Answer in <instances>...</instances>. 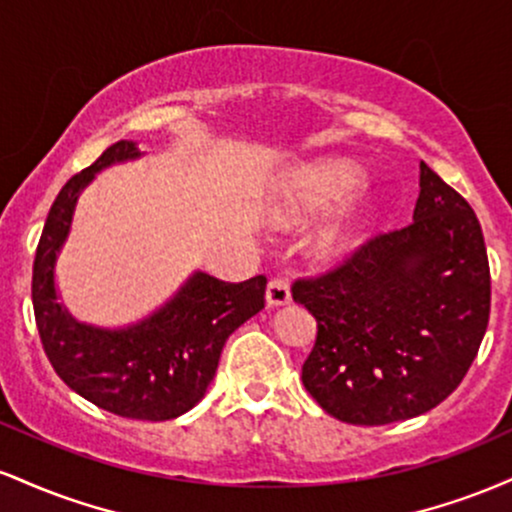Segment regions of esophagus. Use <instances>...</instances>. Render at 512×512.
I'll return each instance as SVG.
<instances>
[{"label": "esophagus", "mask_w": 512, "mask_h": 512, "mask_svg": "<svg viewBox=\"0 0 512 512\" xmlns=\"http://www.w3.org/2000/svg\"><path fill=\"white\" fill-rule=\"evenodd\" d=\"M291 303V289L289 281L284 276H276L267 284V305L272 308H279V305H289Z\"/></svg>", "instance_id": "1"}]
</instances>
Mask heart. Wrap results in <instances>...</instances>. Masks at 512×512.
<instances>
[{
    "mask_svg": "<svg viewBox=\"0 0 512 512\" xmlns=\"http://www.w3.org/2000/svg\"><path fill=\"white\" fill-rule=\"evenodd\" d=\"M366 180L361 166L351 161H325L308 168L298 180L293 182L291 207L301 214H317V211H330L342 207L346 199L356 195L358 187ZM351 233L332 231L327 236L330 245H346Z\"/></svg>",
    "mask_w": 512,
    "mask_h": 512,
    "instance_id": "heart-1",
    "label": "heart"
}]
</instances>
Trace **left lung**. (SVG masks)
<instances>
[{
	"mask_svg": "<svg viewBox=\"0 0 512 512\" xmlns=\"http://www.w3.org/2000/svg\"><path fill=\"white\" fill-rule=\"evenodd\" d=\"M414 221L293 284L317 320L303 385L327 414L383 426L438 407L477 358L491 313L479 219L421 161Z\"/></svg>",
	"mask_w": 512,
	"mask_h": 512,
	"instance_id": "obj_1",
	"label": "left lung"
}]
</instances>
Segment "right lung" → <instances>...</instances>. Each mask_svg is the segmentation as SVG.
Segmentation results:
<instances>
[{
	"instance_id": "right-lung-1",
	"label": "right lung",
	"mask_w": 512,
	"mask_h": 512,
	"mask_svg": "<svg viewBox=\"0 0 512 512\" xmlns=\"http://www.w3.org/2000/svg\"><path fill=\"white\" fill-rule=\"evenodd\" d=\"M139 156L137 144L122 139L67 180L35 250L31 293L45 354L76 395L125 419L168 421L204 397L226 339L264 308L267 279L252 276L228 284L195 272L166 305L129 327L105 330L74 320L57 303L55 262L72 228L76 202L96 173Z\"/></svg>"
}]
</instances>
